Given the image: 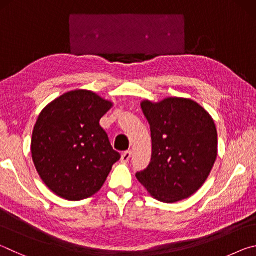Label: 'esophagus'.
<instances>
[{
  "label": "esophagus",
  "mask_w": 256,
  "mask_h": 256,
  "mask_svg": "<svg viewBox=\"0 0 256 256\" xmlns=\"http://www.w3.org/2000/svg\"><path fill=\"white\" fill-rule=\"evenodd\" d=\"M132 157V151L131 150H128V151H124L122 154V157H120V160H122L123 162H128L130 159Z\"/></svg>",
  "instance_id": "1"
}]
</instances>
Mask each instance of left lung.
<instances>
[{"mask_svg":"<svg viewBox=\"0 0 256 256\" xmlns=\"http://www.w3.org/2000/svg\"><path fill=\"white\" fill-rule=\"evenodd\" d=\"M152 140L149 166L136 178L164 203L188 198L206 183L218 154V134L211 115L188 98L144 100Z\"/></svg>","mask_w":256,"mask_h":256,"instance_id":"left-lung-1","label":"left lung"}]
</instances>
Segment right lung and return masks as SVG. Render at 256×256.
Instances as JSON below:
<instances>
[{
  "mask_svg": "<svg viewBox=\"0 0 256 256\" xmlns=\"http://www.w3.org/2000/svg\"><path fill=\"white\" fill-rule=\"evenodd\" d=\"M112 105L90 90L78 89L54 99L40 112L32 131V162L56 196L80 201L102 188L120 158L99 125Z\"/></svg>",
  "mask_w": 256,
  "mask_h": 256,
  "instance_id": "obj_1",
  "label": "right lung"
}]
</instances>
